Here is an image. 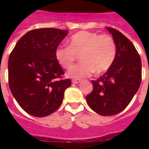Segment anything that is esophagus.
<instances>
[{"instance_id": "1", "label": "esophagus", "mask_w": 149, "mask_h": 149, "mask_svg": "<svg viewBox=\"0 0 149 149\" xmlns=\"http://www.w3.org/2000/svg\"><path fill=\"white\" fill-rule=\"evenodd\" d=\"M80 81H81L80 79H72V84H79V83Z\"/></svg>"}]
</instances>
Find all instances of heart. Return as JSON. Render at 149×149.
<instances>
[{
    "label": "heart",
    "mask_w": 149,
    "mask_h": 149,
    "mask_svg": "<svg viewBox=\"0 0 149 149\" xmlns=\"http://www.w3.org/2000/svg\"><path fill=\"white\" fill-rule=\"evenodd\" d=\"M117 46L111 36L87 31H78L69 39V46L60 45L55 50V57L64 69H70L77 56L81 62L72 66L68 76L84 78L97 72L103 73L110 70L115 60Z\"/></svg>",
    "instance_id": "1"
}]
</instances>
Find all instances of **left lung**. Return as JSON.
<instances>
[{
  "label": "left lung",
  "mask_w": 149,
  "mask_h": 149,
  "mask_svg": "<svg viewBox=\"0 0 149 149\" xmlns=\"http://www.w3.org/2000/svg\"><path fill=\"white\" fill-rule=\"evenodd\" d=\"M117 46L115 60L110 70L97 80L86 97L93 111L103 116H111L125 110L139 90L141 82V57L133 43L121 32L107 27Z\"/></svg>",
  "instance_id": "obj_1"
}]
</instances>
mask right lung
I'll use <instances>...</instances> for the list:
<instances>
[{"label": "right lung", "instance_id": "obj_1", "mask_svg": "<svg viewBox=\"0 0 149 149\" xmlns=\"http://www.w3.org/2000/svg\"><path fill=\"white\" fill-rule=\"evenodd\" d=\"M68 31L45 28L28 31L8 58V84L20 107L35 117H45L60 107L70 79L56 61L55 50Z\"/></svg>", "mask_w": 149, "mask_h": 149}]
</instances>
